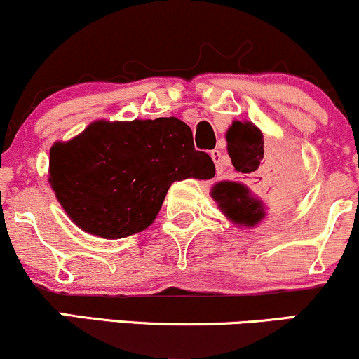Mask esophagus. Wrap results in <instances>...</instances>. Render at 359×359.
Wrapping results in <instances>:
<instances>
[{
  "label": "esophagus",
  "instance_id": "1",
  "mask_svg": "<svg viewBox=\"0 0 359 359\" xmlns=\"http://www.w3.org/2000/svg\"><path fill=\"white\" fill-rule=\"evenodd\" d=\"M211 158H212L214 165H216L217 174H221V172H222V151L221 150H212L211 151Z\"/></svg>",
  "mask_w": 359,
  "mask_h": 359
}]
</instances>
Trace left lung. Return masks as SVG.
<instances>
[{
    "label": "left lung",
    "instance_id": "1",
    "mask_svg": "<svg viewBox=\"0 0 359 359\" xmlns=\"http://www.w3.org/2000/svg\"><path fill=\"white\" fill-rule=\"evenodd\" d=\"M226 140L234 170L251 184L222 180L211 189V196L228 219L236 224L255 226L266 216V208L259 196L273 199L288 184L294 170L290 165L280 167L278 170H263V163L266 162L263 155V133L253 123L233 121L226 131Z\"/></svg>",
    "mask_w": 359,
    "mask_h": 359
}]
</instances>
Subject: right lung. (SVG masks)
Listing matches in <instances>:
<instances>
[{"label": "right lung", "instance_id": "1", "mask_svg": "<svg viewBox=\"0 0 359 359\" xmlns=\"http://www.w3.org/2000/svg\"><path fill=\"white\" fill-rule=\"evenodd\" d=\"M48 182L82 231L106 240L154 222L175 180L211 179L212 158L194 148L177 118L94 121L69 142L53 143Z\"/></svg>", "mask_w": 359, "mask_h": 359}]
</instances>
